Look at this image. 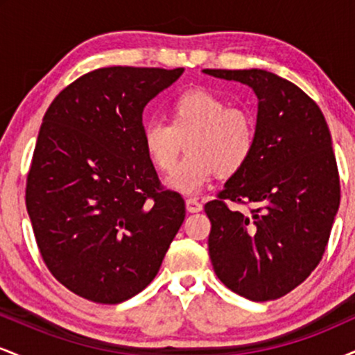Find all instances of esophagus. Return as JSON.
<instances>
[{
    "label": "esophagus",
    "mask_w": 355,
    "mask_h": 355,
    "mask_svg": "<svg viewBox=\"0 0 355 355\" xmlns=\"http://www.w3.org/2000/svg\"><path fill=\"white\" fill-rule=\"evenodd\" d=\"M185 205H187V210H189L190 214H197V211H200L203 209V205L197 200V198H187Z\"/></svg>",
    "instance_id": "esophagus-1"
}]
</instances>
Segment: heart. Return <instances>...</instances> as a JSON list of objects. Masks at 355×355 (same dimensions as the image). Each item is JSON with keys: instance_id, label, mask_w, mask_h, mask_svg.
Masks as SVG:
<instances>
[{"instance_id": "b5f03b06", "label": "heart", "mask_w": 355, "mask_h": 355, "mask_svg": "<svg viewBox=\"0 0 355 355\" xmlns=\"http://www.w3.org/2000/svg\"><path fill=\"white\" fill-rule=\"evenodd\" d=\"M168 125L144 126V148L158 172H170L185 141L187 157L168 177L170 189L195 193L214 177L230 178L248 164L257 145L250 112L205 88L183 92L166 107Z\"/></svg>"}]
</instances>
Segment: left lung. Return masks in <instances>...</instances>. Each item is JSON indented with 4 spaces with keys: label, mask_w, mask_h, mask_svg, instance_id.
I'll list each match as a JSON object with an SVG mask.
<instances>
[{
    "label": "left lung",
    "mask_w": 355,
    "mask_h": 355,
    "mask_svg": "<svg viewBox=\"0 0 355 355\" xmlns=\"http://www.w3.org/2000/svg\"><path fill=\"white\" fill-rule=\"evenodd\" d=\"M248 85L259 98L257 145L217 200L205 203L215 274L255 302L294 291L319 266L340 183L325 118L297 85L266 70H203ZM249 207L228 209V202Z\"/></svg>",
    "instance_id": "1"
}]
</instances>
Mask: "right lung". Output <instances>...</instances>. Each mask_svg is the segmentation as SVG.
<instances>
[{
	"instance_id": "add662e5",
	"label": "right lung",
	"mask_w": 355,
	"mask_h": 355,
	"mask_svg": "<svg viewBox=\"0 0 355 355\" xmlns=\"http://www.w3.org/2000/svg\"><path fill=\"white\" fill-rule=\"evenodd\" d=\"M183 68H98L53 100L26 178V209L48 270L96 304L155 279L185 218L144 148L141 115Z\"/></svg>"
}]
</instances>
